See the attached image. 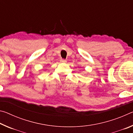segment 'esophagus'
<instances>
[{"label": "esophagus", "mask_w": 133, "mask_h": 133, "mask_svg": "<svg viewBox=\"0 0 133 133\" xmlns=\"http://www.w3.org/2000/svg\"><path fill=\"white\" fill-rule=\"evenodd\" d=\"M60 62L62 63H66L67 61L65 59H63V58H62V59H60Z\"/></svg>", "instance_id": "obj_1"}]
</instances>
